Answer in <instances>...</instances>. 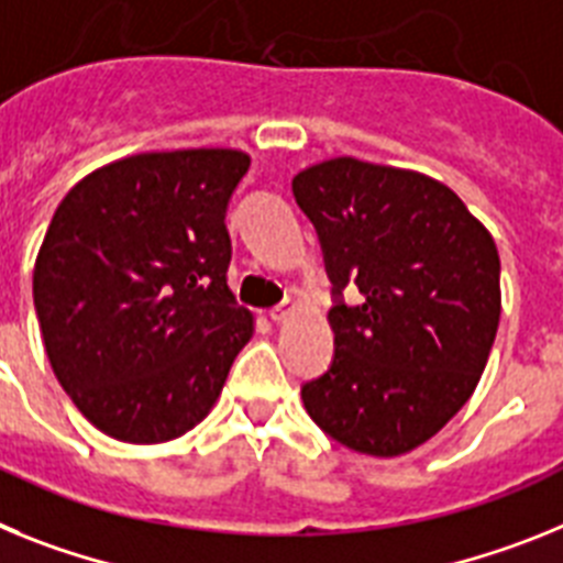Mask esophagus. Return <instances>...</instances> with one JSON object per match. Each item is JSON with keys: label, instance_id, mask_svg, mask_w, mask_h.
I'll list each match as a JSON object with an SVG mask.
<instances>
[{"label": "esophagus", "instance_id": "obj_1", "mask_svg": "<svg viewBox=\"0 0 563 563\" xmlns=\"http://www.w3.org/2000/svg\"><path fill=\"white\" fill-rule=\"evenodd\" d=\"M295 309H297V302H291V300H283L280 306H275V309L268 311V317H272V320H275V322H286L288 317L295 314Z\"/></svg>", "mask_w": 563, "mask_h": 563}]
</instances>
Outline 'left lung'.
Segmentation results:
<instances>
[{
	"label": "left lung",
	"mask_w": 563,
	"mask_h": 563,
	"mask_svg": "<svg viewBox=\"0 0 563 563\" xmlns=\"http://www.w3.org/2000/svg\"><path fill=\"white\" fill-rule=\"evenodd\" d=\"M314 223L334 306V356L302 383L331 439L399 456L459 413L496 340V243L459 195L428 175L334 158L291 180ZM361 291L344 302V288Z\"/></svg>",
	"instance_id": "obj_1"
}]
</instances>
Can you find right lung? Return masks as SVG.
Returning <instances> with one entry per match:
<instances>
[{
  "instance_id": "1",
  "label": "right lung",
  "mask_w": 563,
  "mask_h": 563,
  "mask_svg": "<svg viewBox=\"0 0 563 563\" xmlns=\"http://www.w3.org/2000/svg\"><path fill=\"white\" fill-rule=\"evenodd\" d=\"M238 150L144 153L65 195L33 268L53 374L107 437L187 433L221 394L252 314L227 286Z\"/></svg>"
}]
</instances>
